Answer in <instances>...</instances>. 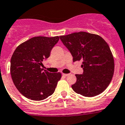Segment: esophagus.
<instances>
[{"label": "esophagus", "mask_w": 125, "mask_h": 125, "mask_svg": "<svg viewBox=\"0 0 125 125\" xmlns=\"http://www.w3.org/2000/svg\"><path fill=\"white\" fill-rule=\"evenodd\" d=\"M62 75H64V76H67V75H69V74H62Z\"/></svg>", "instance_id": "34e87169"}]
</instances>
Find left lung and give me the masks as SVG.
Listing matches in <instances>:
<instances>
[{
  "label": "left lung",
  "mask_w": 125,
  "mask_h": 125,
  "mask_svg": "<svg viewBox=\"0 0 125 125\" xmlns=\"http://www.w3.org/2000/svg\"><path fill=\"white\" fill-rule=\"evenodd\" d=\"M61 42L73 57V62L82 61V74H75L73 90L84 97L102 93L110 83L114 73V59L110 48L98 35L80 31L60 36Z\"/></svg>",
  "instance_id": "left-lung-1"
}]
</instances>
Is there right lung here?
Here are the masks:
<instances>
[{"mask_svg":"<svg viewBox=\"0 0 125 125\" xmlns=\"http://www.w3.org/2000/svg\"><path fill=\"white\" fill-rule=\"evenodd\" d=\"M59 40V36H36L20 44L13 52L10 60L11 77L16 88L25 97L39 101L54 93L61 74L49 73L41 66Z\"/></svg>","mask_w":125,"mask_h":125,"instance_id":"obj_1","label":"right lung"}]
</instances>
